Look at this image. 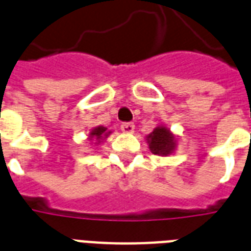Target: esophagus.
<instances>
[{
	"label": "esophagus",
	"instance_id": "esophagus-1",
	"mask_svg": "<svg viewBox=\"0 0 251 251\" xmlns=\"http://www.w3.org/2000/svg\"><path fill=\"white\" fill-rule=\"evenodd\" d=\"M134 129H135V125L132 122H124L121 125V130L124 132H126V134H132Z\"/></svg>",
	"mask_w": 251,
	"mask_h": 251
}]
</instances>
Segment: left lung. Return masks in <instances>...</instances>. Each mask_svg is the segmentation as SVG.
Wrapping results in <instances>:
<instances>
[{
  "label": "left lung",
  "instance_id": "8db88e82",
  "mask_svg": "<svg viewBox=\"0 0 251 251\" xmlns=\"http://www.w3.org/2000/svg\"><path fill=\"white\" fill-rule=\"evenodd\" d=\"M147 140L149 143V149L153 154L167 155L172 153L176 147V139L170 132V130L163 126L155 127L153 132L149 134Z\"/></svg>",
  "mask_w": 251,
  "mask_h": 251
}]
</instances>
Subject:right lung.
Segmentation results:
<instances>
[{"mask_svg": "<svg viewBox=\"0 0 251 251\" xmlns=\"http://www.w3.org/2000/svg\"><path fill=\"white\" fill-rule=\"evenodd\" d=\"M111 131H107V127H103V126H98V127H94L92 131H90V139H94L97 143H100V140L106 139L108 136V134Z\"/></svg>", "mask_w": 251, "mask_h": 251, "instance_id": "obj_1", "label": "right lung"}]
</instances>
